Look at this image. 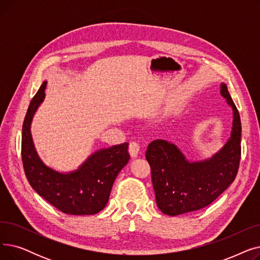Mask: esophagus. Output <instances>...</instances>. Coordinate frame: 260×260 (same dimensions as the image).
Instances as JSON below:
<instances>
[{
    "label": "esophagus",
    "instance_id": "1",
    "mask_svg": "<svg viewBox=\"0 0 260 260\" xmlns=\"http://www.w3.org/2000/svg\"><path fill=\"white\" fill-rule=\"evenodd\" d=\"M139 149H140V146L139 144L136 142V141H131L129 142V147H128V152L131 154V156L133 158H136L138 156V153H139Z\"/></svg>",
    "mask_w": 260,
    "mask_h": 260
}]
</instances>
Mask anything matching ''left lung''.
<instances>
[{
    "mask_svg": "<svg viewBox=\"0 0 260 260\" xmlns=\"http://www.w3.org/2000/svg\"><path fill=\"white\" fill-rule=\"evenodd\" d=\"M220 94L233 109V126L226 143L211 158L189 161L174 143L157 139L148 144L156 203L166 215L176 216L208 207L235 180L241 155V122L224 83Z\"/></svg>",
    "mask_w": 260,
    "mask_h": 260,
    "instance_id": "1",
    "label": "left lung"
}]
</instances>
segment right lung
Listing matches in <instances>:
<instances>
[{"label":"right lung","instance_id":"right-lung-1","mask_svg":"<svg viewBox=\"0 0 260 260\" xmlns=\"http://www.w3.org/2000/svg\"><path fill=\"white\" fill-rule=\"evenodd\" d=\"M46 84L44 81L32 98L23 123L22 161L27 180L41 197L65 214H97L105 208L116 177L127 165L128 143L99 149L76 171L61 173L47 167L36 151L30 132Z\"/></svg>","mask_w":260,"mask_h":260}]
</instances>
